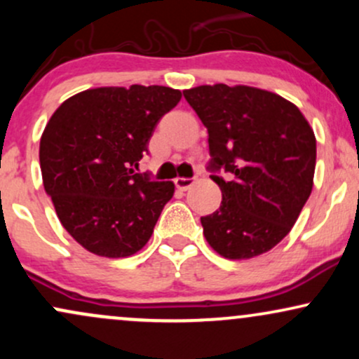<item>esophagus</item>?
Masks as SVG:
<instances>
[{"label":"esophagus","instance_id":"34e87169","mask_svg":"<svg viewBox=\"0 0 359 359\" xmlns=\"http://www.w3.org/2000/svg\"><path fill=\"white\" fill-rule=\"evenodd\" d=\"M192 184H194V179H187V177H177L175 179L177 189H180V191H187Z\"/></svg>","mask_w":359,"mask_h":359}]
</instances>
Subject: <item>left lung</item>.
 I'll return each instance as SVG.
<instances>
[{"mask_svg": "<svg viewBox=\"0 0 359 359\" xmlns=\"http://www.w3.org/2000/svg\"><path fill=\"white\" fill-rule=\"evenodd\" d=\"M209 133L219 209L201 217L211 248L228 259L266 253L290 233L314 185L316 137L300 109L270 90L214 84L185 89Z\"/></svg>", "mask_w": 359, "mask_h": 359, "instance_id": "8db88e82", "label": "left lung"}]
</instances>
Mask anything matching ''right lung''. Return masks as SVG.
<instances>
[{
  "label": "right lung",
  "instance_id": "add662e5",
  "mask_svg": "<svg viewBox=\"0 0 359 359\" xmlns=\"http://www.w3.org/2000/svg\"><path fill=\"white\" fill-rule=\"evenodd\" d=\"M165 86L82 90L57 108L40 138L45 192L82 248L125 258L150 240L174 182L137 174L156 123L175 108Z\"/></svg>",
  "mask_w": 359,
  "mask_h": 359
}]
</instances>
